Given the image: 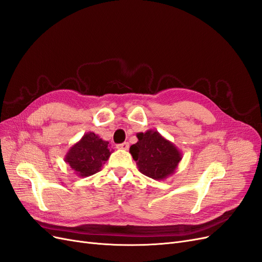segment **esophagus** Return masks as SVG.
<instances>
[{
  "instance_id": "34e87169",
  "label": "esophagus",
  "mask_w": 262,
  "mask_h": 262,
  "mask_svg": "<svg viewBox=\"0 0 262 262\" xmlns=\"http://www.w3.org/2000/svg\"><path fill=\"white\" fill-rule=\"evenodd\" d=\"M117 147L120 148V149H128L129 148V143H128V142H123V143H121V144H118Z\"/></svg>"
}]
</instances>
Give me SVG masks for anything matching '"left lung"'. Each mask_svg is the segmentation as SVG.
Instances as JSON below:
<instances>
[{
  "mask_svg": "<svg viewBox=\"0 0 262 262\" xmlns=\"http://www.w3.org/2000/svg\"><path fill=\"white\" fill-rule=\"evenodd\" d=\"M138 142L131 145L130 153L139 170L154 180L171 176L182 160L177 146L156 130L137 133Z\"/></svg>",
  "mask_w": 262,
  "mask_h": 262,
  "instance_id": "left-lung-1",
  "label": "left lung"
}]
</instances>
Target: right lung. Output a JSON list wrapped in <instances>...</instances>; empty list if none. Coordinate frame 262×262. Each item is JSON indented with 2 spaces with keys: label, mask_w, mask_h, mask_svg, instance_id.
<instances>
[{
  "label": "right lung",
  "mask_w": 262,
  "mask_h": 262,
  "mask_svg": "<svg viewBox=\"0 0 262 262\" xmlns=\"http://www.w3.org/2000/svg\"><path fill=\"white\" fill-rule=\"evenodd\" d=\"M109 146V142L100 139L98 134L87 132L70 147L64 156V162L78 177L92 176L101 169L112 155L113 149Z\"/></svg>",
  "instance_id": "add662e5"
}]
</instances>
